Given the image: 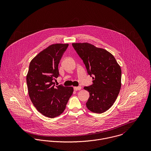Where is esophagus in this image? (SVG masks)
I'll use <instances>...</instances> for the list:
<instances>
[{"label": "esophagus", "instance_id": "obj_1", "mask_svg": "<svg viewBox=\"0 0 151 151\" xmlns=\"http://www.w3.org/2000/svg\"><path fill=\"white\" fill-rule=\"evenodd\" d=\"M81 89V86H74V91H78V90H80Z\"/></svg>", "mask_w": 151, "mask_h": 151}]
</instances>
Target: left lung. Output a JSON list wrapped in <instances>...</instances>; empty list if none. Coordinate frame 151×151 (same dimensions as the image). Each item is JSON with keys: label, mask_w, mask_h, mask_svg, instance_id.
<instances>
[{"label": "left lung", "mask_w": 151, "mask_h": 151, "mask_svg": "<svg viewBox=\"0 0 151 151\" xmlns=\"http://www.w3.org/2000/svg\"><path fill=\"white\" fill-rule=\"evenodd\" d=\"M72 45L93 79L92 85L84 87L89 92L86 107L94 113H104L113 105L119 93L120 66L105 49L88 43H74Z\"/></svg>", "instance_id": "obj_1"}]
</instances>
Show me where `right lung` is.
Here are the masks:
<instances>
[{"instance_id": "1", "label": "right lung", "mask_w": 151, "mask_h": 151, "mask_svg": "<svg viewBox=\"0 0 151 151\" xmlns=\"http://www.w3.org/2000/svg\"><path fill=\"white\" fill-rule=\"evenodd\" d=\"M68 46L57 43L48 46L31 61L27 75L31 102L39 112L49 118L64 111L73 92L71 86H55L53 83L60 76L58 65Z\"/></svg>"}]
</instances>
